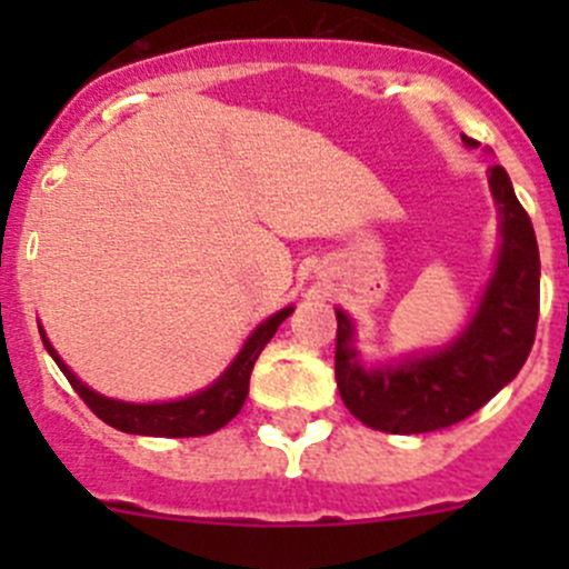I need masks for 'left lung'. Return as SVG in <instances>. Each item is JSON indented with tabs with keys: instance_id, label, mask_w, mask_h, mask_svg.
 Returning a JSON list of instances; mask_svg holds the SVG:
<instances>
[{
	"instance_id": "1",
	"label": "left lung",
	"mask_w": 569,
	"mask_h": 569,
	"mask_svg": "<svg viewBox=\"0 0 569 569\" xmlns=\"http://www.w3.org/2000/svg\"><path fill=\"white\" fill-rule=\"evenodd\" d=\"M468 148L479 142L462 134ZM498 206L496 269L460 336L435 352L363 366L355 321L336 308V382L343 405L366 427L391 435L446 429L473 416L518 377L539 319V250L533 226L501 164L490 170Z\"/></svg>"
}]
</instances>
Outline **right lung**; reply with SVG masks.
I'll use <instances>...</instances> for the list:
<instances>
[{"label": "right lung", "mask_w": 569, "mask_h": 569, "mask_svg": "<svg viewBox=\"0 0 569 569\" xmlns=\"http://www.w3.org/2000/svg\"><path fill=\"white\" fill-rule=\"evenodd\" d=\"M291 311H295V306L283 308V311L263 319L261 325L250 332L248 341L242 343V349H239L237 358L231 360V366H228L209 388L183 396V399L148 401V405L109 399V396H101L90 386H84V382L68 369L66 360L57 355V349L51 347L43 327L38 325V330L40 338H43L46 352L54 358V363L60 366L62 375L68 377L73 391L82 396L84 405H88L101 421L109 423V427L129 435H148V438H200V435L217 432V429L226 427L233 416H239L244 399H248L252 366H256L258 355L267 347L269 338L274 336V330L291 317Z\"/></svg>", "instance_id": "obj_1"}]
</instances>
